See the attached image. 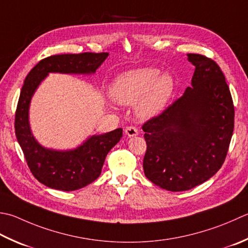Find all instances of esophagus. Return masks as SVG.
I'll return each instance as SVG.
<instances>
[{"label":"esophagus","instance_id":"34e87169","mask_svg":"<svg viewBox=\"0 0 248 248\" xmlns=\"http://www.w3.org/2000/svg\"><path fill=\"white\" fill-rule=\"evenodd\" d=\"M124 132L129 138H131V137H135V135H138L139 130L137 129V127H134V125H129V127L124 129Z\"/></svg>","mask_w":248,"mask_h":248}]
</instances>
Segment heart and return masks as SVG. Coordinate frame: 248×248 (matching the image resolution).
<instances>
[{
    "mask_svg": "<svg viewBox=\"0 0 248 248\" xmlns=\"http://www.w3.org/2000/svg\"><path fill=\"white\" fill-rule=\"evenodd\" d=\"M173 77L160 75V70L145 67L124 73L111 86L110 93L120 104L138 101L137 111L140 117L148 118L160 113L174 92Z\"/></svg>",
    "mask_w": 248,
    "mask_h": 248,
    "instance_id": "1",
    "label": "heart"
}]
</instances>
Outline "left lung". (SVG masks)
<instances>
[{
    "label": "left lung",
    "instance_id": "1",
    "mask_svg": "<svg viewBox=\"0 0 248 248\" xmlns=\"http://www.w3.org/2000/svg\"><path fill=\"white\" fill-rule=\"evenodd\" d=\"M196 66L191 87L143 124L144 173L170 191L189 190L221 168L234 129V105L219 65L187 53Z\"/></svg>",
    "mask_w": 248,
    "mask_h": 248
}]
</instances>
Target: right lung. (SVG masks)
I'll list each match as a JSON object with an SVG mask.
<instances>
[{"instance_id":"add662e5","label":"right lung","mask_w":248,"mask_h":248,"mask_svg":"<svg viewBox=\"0 0 248 248\" xmlns=\"http://www.w3.org/2000/svg\"><path fill=\"white\" fill-rule=\"evenodd\" d=\"M108 56V52L50 56L38 62L24 79L15 114V132L33 176L47 187L73 191L94 182L100 176L106 155L123 138V129L93 135L74 150L44 148L33 138L29 125V104L34 91L48 73H94Z\"/></svg>"}]
</instances>
